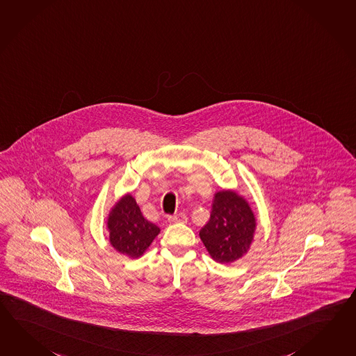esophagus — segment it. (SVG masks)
Returning a JSON list of instances; mask_svg holds the SVG:
<instances>
[{
    "label": "esophagus",
    "mask_w": 356,
    "mask_h": 356,
    "mask_svg": "<svg viewBox=\"0 0 356 356\" xmlns=\"http://www.w3.org/2000/svg\"><path fill=\"white\" fill-rule=\"evenodd\" d=\"M168 222L170 223H186L188 222V217H186V214L176 213L168 217Z\"/></svg>",
    "instance_id": "esophagus-1"
}]
</instances>
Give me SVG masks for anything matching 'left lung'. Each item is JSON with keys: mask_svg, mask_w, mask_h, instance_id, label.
Masks as SVG:
<instances>
[{"mask_svg": "<svg viewBox=\"0 0 356 356\" xmlns=\"http://www.w3.org/2000/svg\"><path fill=\"white\" fill-rule=\"evenodd\" d=\"M255 218L250 207L234 191L214 195L211 218L199 236L214 261L226 264L241 258L253 240Z\"/></svg>", "mask_w": 356, "mask_h": 356, "instance_id": "left-lung-1", "label": "left lung"}]
</instances>
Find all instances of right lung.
Instances as JSON below:
<instances>
[{
    "instance_id": "1",
    "label": "right lung",
    "mask_w": 356,
    "mask_h": 356,
    "mask_svg": "<svg viewBox=\"0 0 356 356\" xmlns=\"http://www.w3.org/2000/svg\"><path fill=\"white\" fill-rule=\"evenodd\" d=\"M110 243L119 253L130 258L140 257L159 234V229L143 217L134 197L127 195L108 217Z\"/></svg>"
}]
</instances>
